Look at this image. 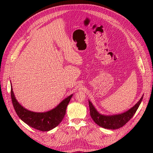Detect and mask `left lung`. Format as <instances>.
<instances>
[{
	"instance_id": "8db88e82",
	"label": "left lung",
	"mask_w": 153,
	"mask_h": 153,
	"mask_svg": "<svg viewBox=\"0 0 153 153\" xmlns=\"http://www.w3.org/2000/svg\"><path fill=\"white\" fill-rule=\"evenodd\" d=\"M143 98V95L132 108L123 113L114 115H104L99 113L91 102L89 100L91 117L97 125L103 128L109 129H119L124 126L134 116L140 105Z\"/></svg>"
}]
</instances>
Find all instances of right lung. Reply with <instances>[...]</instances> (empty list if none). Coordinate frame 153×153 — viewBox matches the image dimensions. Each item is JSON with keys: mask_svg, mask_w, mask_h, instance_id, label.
I'll return each instance as SVG.
<instances>
[{"mask_svg": "<svg viewBox=\"0 0 153 153\" xmlns=\"http://www.w3.org/2000/svg\"><path fill=\"white\" fill-rule=\"evenodd\" d=\"M73 94L68 96L57 106L49 111L35 112L25 108L18 102L11 85L12 101L15 111L19 118L31 128L42 131H50L60 124L66 114V108Z\"/></svg>", "mask_w": 153, "mask_h": 153, "instance_id": "obj_1", "label": "right lung"}]
</instances>
